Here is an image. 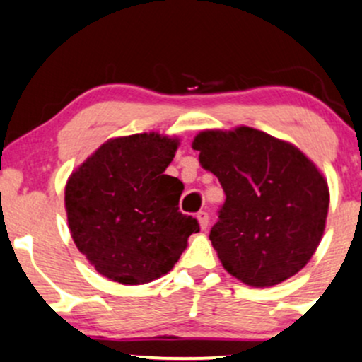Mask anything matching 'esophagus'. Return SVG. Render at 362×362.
<instances>
[{
    "mask_svg": "<svg viewBox=\"0 0 362 362\" xmlns=\"http://www.w3.org/2000/svg\"><path fill=\"white\" fill-rule=\"evenodd\" d=\"M197 220H199V225H201L202 230H206L209 226V214L206 211L197 213Z\"/></svg>",
    "mask_w": 362,
    "mask_h": 362,
    "instance_id": "obj_1",
    "label": "esophagus"
}]
</instances>
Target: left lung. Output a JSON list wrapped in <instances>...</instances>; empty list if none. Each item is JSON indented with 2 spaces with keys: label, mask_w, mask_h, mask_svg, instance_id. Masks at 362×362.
<instances>
[{
  "label": "left lung",
  "mask_w": 362,
  "mask_h": 362,
  "mask_svg": "<svg viewBox=\"0 0 362 362\" xmlns=\"http://www.w3.org/2000/svg\"><path fill=\"white\" fill-rule=\"evenodd\" d=\"M192 148L225 190L209 240L226 272L251 287H272L300 272L320 245L329 204L315 163L251 127L204 130Z\"/></svg>",
  "instance_id": "1"
}]
</instances>
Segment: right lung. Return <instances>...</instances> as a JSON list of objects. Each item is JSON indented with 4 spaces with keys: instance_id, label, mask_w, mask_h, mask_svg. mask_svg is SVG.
<instances>
[{
    "instance_id": "obj_1",
    "label": "right lung",
    "mask_w": 362,
    "mask_h": 362,
    "mask_svg": "<svg viewBox=\"0 0 362 362\" xmlns=\"http://www.w3.org/2000/svg\"><path fill=\"white\" fill-rule=\"evenodd\" d=\"M178 139L156 132L106 141L70 175L65 209L75 245L99 275L123 285L170 272L199 232L178 211L184 184L165 175Z\"/></svg>"
}]
</instances>
